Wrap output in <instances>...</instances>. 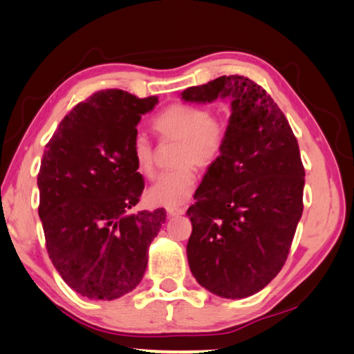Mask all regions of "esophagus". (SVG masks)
Segmentation results:
<instances>
[{"label":"esophagus","mask_w":354,"mask_h":354,"mask_svg":"<svg viewBox=\"0 0 354 354\" xmlns=\"http://www.w3.org/2000/svg\"><path fill=\"white\" fill-rule=\"evenodd\" d=\"M167 213L170 214V216H178V214H184V213H185V209H178V207H170V209H167Z\"/></svg>","instance_id":"esophagus-1"}]
</instances>
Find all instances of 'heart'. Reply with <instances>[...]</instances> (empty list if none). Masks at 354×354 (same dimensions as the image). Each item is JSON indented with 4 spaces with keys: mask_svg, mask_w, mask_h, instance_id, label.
<instances>
[{
    "mask_svg": "<svg viewBox=\"0 0 354 354\" xmlns=\"http://www.w3.org/2000/svg\"><path fill=\"white\" fill-rule=\"evenodd\" d=\"M153 127L161 141H178V169L162 173L150 187L147 198L151 204L164 207L181 205L190 199L196 184L198 167H210L223 155L227 127L210 110L189 102H175L155 116ZM131 156L136 170L153 176L155 150L147 136L136 133L131 141Z\"/></svg>",
    "mask_w": 354,
    "mask_h": 354,
    "instance_id": "1",
    "label": "heart"
}]
</instances>
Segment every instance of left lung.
<instances>
[{"label":"left lung","instance_id":"1","mask_svg":"<svg viewBox=\"0 0 354 354\" xmlns=\"http://www.w3.org/2000/svg\"><path fill=\"white\" fill-rule=\"evenodd\" d=\"M181 98L230 101L224 151L187 210V259L199 286L242 299L268 286L287 261L304 210L299 145L278 104L245 76H219Z\"/></svg>","mask_w":354,"mask_h":354}]
</instances>
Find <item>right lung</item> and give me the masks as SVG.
<instances>
[{"instance_id":"right-lung-1","label":"right lung","mask_w":354,"mask_h":354,"mask_svg":"<svg viewBox=\"0 0 354 354\" xmlns=\"http://www.w3.org/2000/svg\"><path fill=\"white\" fill-rule=\"evenodd\" d=\"M158 104L118 88L101 90L64 116L38 173L48 258L68 287L112 301L136 288L165 210L129 213L144 179L131 156L136 126Z\"/></svg>"}]
</instances>
